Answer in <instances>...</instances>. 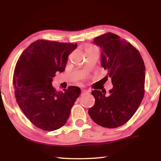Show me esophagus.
I'll return each mask as SVG.
<instances>
[{"label":"esophagus","instance_id":"34e87169","mask_svg":"<svg viewBox=\"0 0 161 161\" xmlns=\"http://www.w3.org/2000/svg\"><path fill=\"white\" fill-rule=\"evenodd\" d=\"M89 93V91H87V90H85V89H83L82 91H81V93L82 94H86V93Z\"/></svg>","mask_w":161,"mask_h":161}]
</instances>
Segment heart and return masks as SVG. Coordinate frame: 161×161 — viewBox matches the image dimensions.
Instances as JSON below:
<instances>
[{"label":"heart","instance_id":"b5f03b06","mask_svg":"<svg viewBox=\"0 0 161 161\" xmlns=\"http://www.w3.org/2000/svg\"><path fill=\"white\" fill-rule=\"evenodd\" d=\"M86 53H89V52H93V51H97V47L91 46V45H88L86 47Z\"/></svg>","mask_w":161,"mask_h":161}]
</instances>
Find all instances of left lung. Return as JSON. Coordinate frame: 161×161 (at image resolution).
<instances>
[{
    "label": "left lung",
    "instance_id": "8db88e82",
    "mask_svg": "<svg viewBox=\"0 0 161 161\" xmlns=\"http://www.w3.org/2000/svg\"><path fill=\"white\" fill-rule=\"evenodd\" d=\"M93 43L101 48V66L111 79L113 88L93 90L95 104L88 114L100 126L116 128L131 119L145 93V66L138 50L118 35L108 32L95 37Z\"/></svg>",
    "mask_w": 161,
    "mask_h": 161
}]
</instances>
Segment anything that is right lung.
<instances>
[{"label": "right lung", "instance_id": "obj_1", "mask_svg": "<svg viewBox=\"0 0 161 161\" xmlns=\"http://www.w3.org/2000/svg\"><path fill=\"white\" fill-rule=\"evenodd\" d=\"M77 46L37 40L17 61L13 77L16 102L27 118L44 131H54L66 124L81 93L77 86L57 91L52 85L56 72L65 70L68 57Z\"/></svg>", "mask_w": 161, "mask_h": 161}]
</instances>
